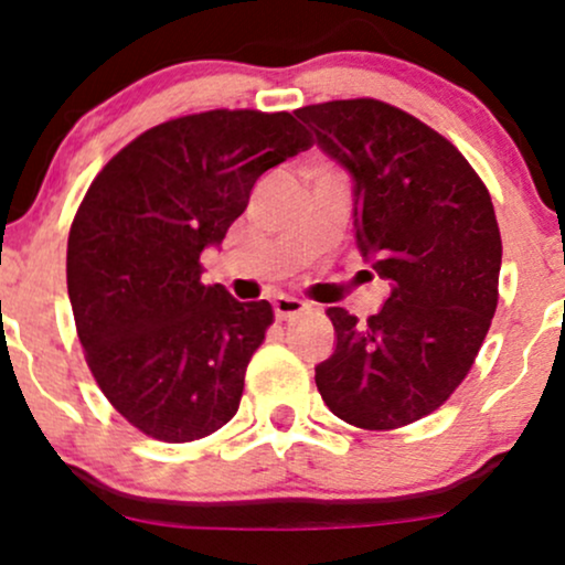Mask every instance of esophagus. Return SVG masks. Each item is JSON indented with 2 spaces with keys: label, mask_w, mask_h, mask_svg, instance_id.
I'll use <instances>...</instances> for the list:
<instances>
[{
  "label": "esophagus",
  "mask_w": 565,
  "mask_h": 565,
  "mask_svg": "<svg viewBox=\"0 0 565 565\" xmlns=\"http://www.w3.org/2000/svg\"><path fill=\"white\" fill-rule=\"evenodd\" d=\"M305 310H308V305L302 300H295V297H278L274 302V313L278 321H291L297 319V316H302Z\"/></svg>",
  "instance_id": "esophagus-1"
}]
</instances>
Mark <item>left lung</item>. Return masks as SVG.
Instances as JSON below:
<instances>
[{"instance_id":"left-lung-1","label":"left lung","mask_w":565,"mask_h":565,"mask_svg":"<svg viewBox=\"0 0 565 565\" xmlns=\"http://www.w3.org/2000/svg\"><path fill=\"white\" fill-rule=\"evenodd\" d=\"M295 114L353 178L355 244L391 281V297L366 321L327 310L337 348L316 366V385L348 425H412L468 377L494 319V204L457 146L391 103L355 97Z\"/></svg>"}]
</instances>
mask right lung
Masks as SVG:
<instances>
[{
  "instance_id": "add662e5",
  "label": "right lung",
  "mask_w": 565,
  "mask_h": 565,
  "mask_svg": "<svg viewBox=\"0 0 565 565\" xmlns=\"http://www.w3.org/2000/svg\"><path fill=\"white\" fill-rule=\"evenodd\" d=\"M313 146L287 111L217 108L138 135L97 172L68 233L76 334L103 395L164 444L220 430L274 323L268 300L201 284L257 178Z\"/></svg>"
}]
</instances>
